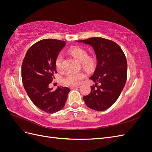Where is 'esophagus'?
<instances>
[{"instance_id":"obj_1","label":"esophagus","mask_w":152,"mask_h":152,"mask_svg":"<svg viewBox=\"0 0 152 152\" xmlns=\"http://www.w3.org/2000/svg\"><path fill=\"white\" fill-rule=\"evenodd\" d=\"M77 88H79V86H71L70 87V89H77Z\"/></svg>"}]
</instances>
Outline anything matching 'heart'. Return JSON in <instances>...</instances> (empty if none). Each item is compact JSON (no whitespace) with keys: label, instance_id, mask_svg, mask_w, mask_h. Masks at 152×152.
I'll return each mask as SVG.
<instances>
[{"label":"heart","instance_id":"b5f03b06","mask_svg":"<svg viewBox=\"0 0 152 152\" xmlns=\"http://www.w3.org/2000/svg\"><path fill=\"white\" fill-rule=\"evenodd\" d=\"M69 52L71 55L81 62L82 66L87 70H91L95 65V58L92 56H88L86 50L79 47L72 48ZM63 57L61 54H59L55 59V66L56 70L60 71L62 69ZM86 73L83 72H69L62 78V82L66 86H77L80 85L82 80L86 77Z\"/></svg>","mask_w":152,"mask_h":152}]
</instances>
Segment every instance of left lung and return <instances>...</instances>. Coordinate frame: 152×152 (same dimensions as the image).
Segmentation results:
<instances>
[{"label": "left lung", "instance_id": "left-lung-1", "mask_svg": "<svg viewBox=\"0 0 152 152\" xmlns=\"http://www.w3.org/2000/svg\"><path fill=\"white\" fill-rule=\"evenodd\" d=\"M77 42L93 46L98 61L94 74L90 77L95 85L91 86L90 94L84 96L83 99L89 108L103 111L116 102L126 84V56L117 43L107 39L92 37Z\"/></svg>", "mask_w": 152, "mask_h": 152}]
</instances>
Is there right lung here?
I'll return each mask as SVG.
<instances>
[{"label":"right lung","instance_id":"right-lung-1","mask_svg":"<svg viewBox=\"0 0 152 152\" xmlns=\"http://www.w3.org/2000/svg\"><path fill=\"white\" fill-rule=\"evenodd\" d=\"M65 45L63 40H41L27 50L22 63V82L27 94L36 107L49 113L64 107L70 91L62 86L55 91L49 88L57 73L55 59Z\"/></svg>","mask_w":152,"mask_h":152}]
</instances>
